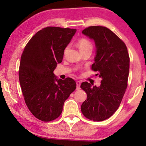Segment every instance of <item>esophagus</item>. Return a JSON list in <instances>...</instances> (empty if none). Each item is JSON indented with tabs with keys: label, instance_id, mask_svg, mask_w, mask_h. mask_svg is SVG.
<instances>
[{
	"label": "esophagus",
	"instance_id": "esophagus-1",
	"mask_svg": "<svg viewBox=\"0 0 146 146\" xmlns=\"http://www.w3.org/2000/svg\"><path fill=\"white\" fill-rule=\"evenodd\" d=\"M76 90H80V84H81V82L80 81H77V82H76Z\"/></svg>",
	"mask_w": 146,
	"mask_h": 146
}]
</instances>
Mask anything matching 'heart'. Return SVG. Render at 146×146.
<instances>
[{
    "instance_id": "heart-1",
    "label": "heart",
    "mask_w": 146,
    "mask_h": 146,
    "mask_svg": "<svg viewBox=\"0 0 146 146\" xmlns=\"http://www.w3.org/2000/svg\"><path fill=\"white\" fill-rule=\"evenodd\" d=\"M77 46L80 49V52H82L84 51L88 50V49H91L92 50L93 49V44L90 40H89L87 38H80L77 42ZM68 48L66 49V50Z\"/></svg>"
}]
</instances>
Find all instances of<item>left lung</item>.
<instances>
[{"instance_id": "1", "label": "left lung", "mask_w": 146, "mask_h": 146, "mask_svg": "<svg viewBox=\"0 0 146 146\" xmlns=\"http://www.w3.org/2000/svg\"><path fill=\"white\" fill-rule=\"evenodd\" d=\"M82 33L95 41L91 69L102 80L98 87L88 82L81 84L87 94L81 111L88 119L99 122L111 117L119 107L127 86L129 56L125 43L106 27L90 26Z\"/></svg>"}]
</instances>
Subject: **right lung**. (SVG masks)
Instances as JSON below:
<instances>
[{"mask_svg":"<svg viewBox=\"0 0 146 146\" xmlns=\"http://www.w3.org/2000/svg\"><path fill=\"white\" fill-rule=\"evenodd\" d=\"M76 31L46 27L34 35L21 55L19 75L24 100L32 114L44 122L60 115L64 102L76 89L73 78L62 80L53 73Z\"/></svg>","mask_w":146,"mask_h":146,"instance_id":"obj_1","label":"right lung"}]
</instances>
